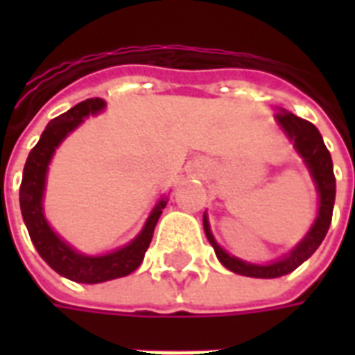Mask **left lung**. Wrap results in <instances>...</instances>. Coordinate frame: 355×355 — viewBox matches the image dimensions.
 Masks as SVG:
<instances>
[{"label": "left lung", "mask_w": 355, "mask_h": 355, "mask_svg": "<svg viewBox=\"0 0 355 355\" xmlns=\"http://www.w3.org/2000/svg\"><path fill=\"white\" fill-rule=\"evenodd\" d=\"M275 121L279 123L283 131L287 132V137L295 142V148L298 150V154L304 157L306 165H308V169L312 173L313 182H315L318 192H320V213H318V218H315V223L310 228V232L306 234V238L285 259L272 262V264H266V266L239 261L236 257H230L226 251H223L220 247L216 245L215 238H213V234L209 230L207 216H203L205 236H207L211 245L215 249L218 261L223 262L224 266L232 270V272L249 275V277H279V275H285L293 272V270H297L321 245V241H323L329 226H331V218H333L336 188L335 173H333V159H331V154H329L325 142L321 139L320 131L315 129L313 123L283 108L275 114Z\"/></svg>", "instance_id": "left-lung-1"}]
</instances>
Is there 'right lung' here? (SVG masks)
Returning <instances> with one entry per match:
<instances>
[{
	"label": "right lung",
	"mask_w": 355,
	"mask_h": 355,
	"mask_svg": "<svg viewBox=\"0 0 355 355\" xmlns=\"http://www.w3.org/2000/svg\"><path fill=\"white\" fill-rule=\"evenodd\" d=\"M102 108H104L102 98H87L64 112L62 116L51 119L45 131L42 132L40 142L32 148V152L28 155L22 184H20V211H22V218L37 253L42 254L43 261L55 272L78 283H102L135 272L140 266L148 245L152 241L162 209L167 205L165 200L155 205L152 215L148 216L146 226L129 245L121 247L114 253L102 254V257H85V254L76 253L72 247L66 245L64 241L51 230L43 216L42 207L47 165L53 157L55 148L64 140L66 135L72 132L83 121V117H87L89 114H96Z\"/></svg>",
	"instance_id": "1"
}]
</instances>
